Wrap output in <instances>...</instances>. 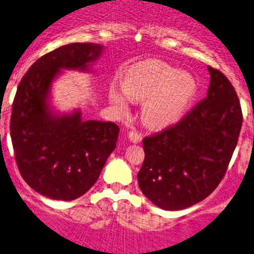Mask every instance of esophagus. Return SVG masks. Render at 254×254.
Listing matches in <instances>:
<instances>
[{
    "label": "esophagus",
    "mask_w": 254,
    "mask_h": 254,
    "mask_svg": "<svg viewBox=\"0 0 254 254\" xmlns=\"http://www.w3.org/2000/svg\"><path fill=\"white\" fill-rule=\"evenodd\" d=\"M127 135H129V139L132 143H140L141 139H143V135L139 134V132L135 131V130H130Z\"/></svg>",
    "instance_id": "esophagus-1"
}]
</instances>
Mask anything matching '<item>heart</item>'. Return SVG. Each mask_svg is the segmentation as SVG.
Wrapping results in <instances>:
<instances>
[{"label": "heart", "mask_w": 254, "mask_h": 254, "mask_svg": "<svg viewBox=\"0 0 254 254\" xmlns=\"http://www.w3.org/2000/svg\"><path fill=\"white\" fill-rule=\"evenodd\" d=\"M123 91L110 89L109 99L119 110L127 109V96L143 101L140 115L145 125L163 127L183 115L198 91L195 79L188 72L158 60H145L127 68L123 75Z\"/></svg>", "instance_id": "1"}]
</instances>
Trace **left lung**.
<instances>
[{"label":"left lung","instance_id":"8db88e82","mask_svg":"<svg viewBox=\"0 0 254 254\" xmlns=\"http://www.w3.org/2000/svg\"><path fill=\"white\" fill-rule=\"evenodd\" d=\"M208 68L207 98L143 140L139 188L162 209H184L207 198L226 175L238 143L243 115L236 90L223 72Z\"/></svg>","mask_w":254,"mask_h":254}]
</instances>
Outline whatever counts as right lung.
<instances>
[{"mask_svg":"<svg viewBox=\"0 0 254 254\" xmlns=\"http://www.w3.org/2000/svg\"><path fill=\"white\" fill-rule=\"evenodd\" d=\"M101 49L80 42L59 47L35 61L18 84L9 122L16 164L31 188L51 199L72 200L86 193L116 146L115 123L84 122L79 111L55 116L46 103L60 68L86 70Z\"/></svg>","mask_w":254,"mask_h":254,"instance_id":"add662e5","label":"right lung"}]
</instances>
